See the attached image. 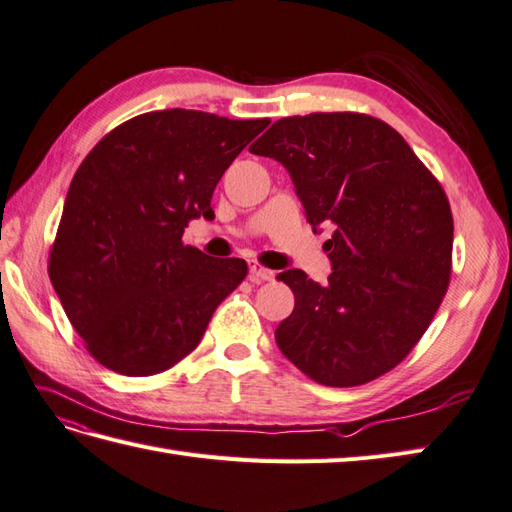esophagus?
<instances>
[{"mask_svg":"<svg viewBox=\"0 0 512 512\" xmlns=\"http://www.w3.org/2000/svg\"><path fill=\"white\" fill-rule=\"evenodd\" d=\"M249 278H252V282H267V280L276 278V271L254 263V265H249Z\"/></svg>","mask_w":512,"mask_h":512,"instance_id":"1","label":"esophagus"}]
</instances>
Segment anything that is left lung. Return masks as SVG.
<instances>
[{"mask_svg": "<svg viewBox=\"0 0 512 512\" xmlns=\"http://www.w3.org/2000/svg\"><path fill=\"white\" fill-rule=\"evenodd\" d=\"M289 170L313 230L331 227L328 285L282 271L295 295L276 344L328 388L363 385L410 355L451 280L453 217L399 131L355 111L271 124L249 146Z\"/></svg>", "mask_w": 512, "mask_h": 512, "instance_id": "left-lung-1", "label": "left lung"}]
</instances>
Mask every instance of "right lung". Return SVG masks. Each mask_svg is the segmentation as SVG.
Segmentation results:
<instances>
[{"label": "right lung", "mask_w": 512, "mask_h": 512, "mask_svg": "<svg viewBox=\"0 0 512 512\" xmlns=\"http://www.w3.org/2000/svg\"><path fill=\"white\" fill-rule=\"evenodd\" d=\"M267 124L149 111L109 131L78 166L48 274L100 366L127 377L173 368L245 280L243 258L206 256L181 236L192 219L214 217L219 179Z\"/></svg>", "instance_id": "1"}]
</instances>
